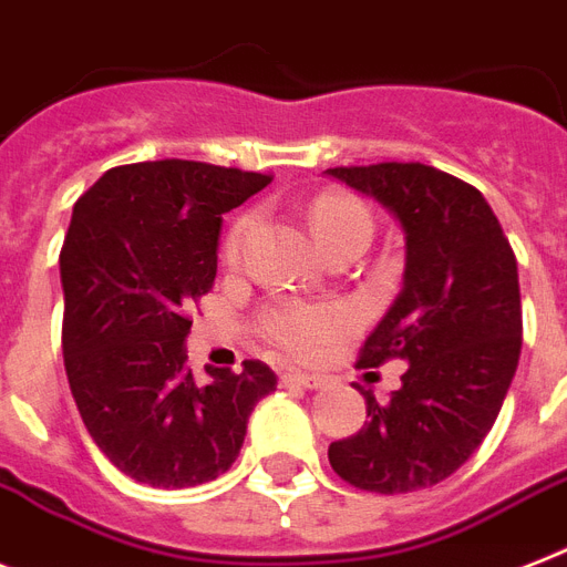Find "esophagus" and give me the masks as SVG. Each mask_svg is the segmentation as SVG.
<instances>
[{
    "mask_svg": "<svg viewBox=\"0 0 567 567\" xmlns=\"http://www.w3.org/2000/svg\"><path fill=\"white\" fill-rule=\"evenodd\" d=\"M284 385H301V388H321L324 385V377H318V373H301V371H287L284 373Z\"/></svg>",
    "mask_w": 567,
    "mask_h": 567,
    "instance_id": "obj_1",
    "label": "esophagus"
}]
</instances>
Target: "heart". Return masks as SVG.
Returning a JSON list of instances; mask_svg holds the SVG:
<instances>
[{"instance_id": "b5f03b06", "label": "heart", "mask_w": 567, "mask_h": 567, "mask_svg": "<svg viewBox=\"0 0 567 567\" xmlns=\"http://www.w3.org/2000/svg\"><path fill=\"white\" fill-rule=\"evenodd\" d=\"M310 228L321 249L330 243L344 240V237H364L371 240L373 219L371 210L359 203L357 196L341 194V190H324L310 203ZM257 217L251 210L240 214L228 228L223 240V255L228 264L240 257L243 246L249 240ZM348 312L336 307H310V303H278L272 310L264 312V333L284 350L295 357H312L318 350H324L330 341L339 339L348 330Z\"/></svg>"}]
</instances>
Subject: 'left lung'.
<instances>
[{
    "label": "left lung",
    "instance_id": "left-lung-1",
    "mask_svg": "<svg viewBox=\"0 0 567 567\" xmlns=\"http://www.w3.org/2000/svg\"><path fill=\"white\" fill-rule=\"evenodd\" d=\"M388 208L405 234L402 292L368 336L359 368L409 362L402 388L330 443L341 481L368 493H414L446 481L484 443L522 353L518 266L478 188L420 162L330 167Z\"/></svg>",
    "mask_w": 567,
    "mask_h": 567
}]
</instances>
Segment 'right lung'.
I'll return each instance as SVG.
<instances>
[{
	"mask_svg": "<svg viewBox=\"0 0 567 567\" xmlns=\"http://www.w3.org/2000/svg\"><path fill=\"white\" fill-rule=\"evenodd\" d=\"M272 182L205 162H138L106 171L74 203L60 251L63 362L92 441L133 481L182 489L240 455L269 364L190 373L188 310L217 278L223 214Z\"/></svg>",
	"mask_w": 567,
	"mask_h": 567,
	"instance_id": "1",
	"label": "right lung"
}]
</instances>
